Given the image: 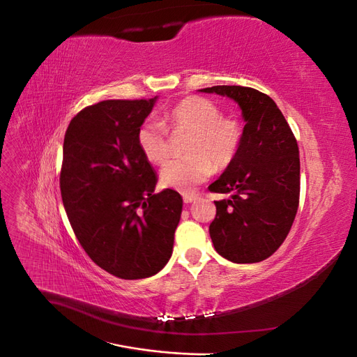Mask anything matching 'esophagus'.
<instances>
[{
	"mask_svg": "<svg viewBox=\"0 0 357 357\" xmlns=\"http://www.w3.org/2000/svg\"><path fill=\"white\" fill-rule=\"evenodd\" d=\"M197 199H198V197L193 195V193H183V201H185V204H192Z\"/></svg>",
	"mask_w": 357,
	"mask_h": 357,
	"instance_id": "1",
	"label": "esophagus"
}]
</instances>
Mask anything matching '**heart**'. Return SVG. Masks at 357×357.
I'll list each match as a JSON object with an SVG mask.
<instances>
[{"mask_svg": "<svg viewBox=\"0 0 357 357\" xmlns=\"http://www.w3.org/2000/svg\"><path fill=\"white\" fill-rule=\"evenodd\" d=\"M172 132L190 134L183 159L171 160L160 171V183L178 192H189L207 178L213 168L229 167L238 153L243 129L232 117H223L218 104L188 96L178 101L162 119ZM137 143L150 164L162 165L171 156V144L165 128L156 121L139 126Z\"/></svg>", "mask_w": 357, "mask_h": 357, "instance_id": "heart-1", "label": "heart"}]
</instances>
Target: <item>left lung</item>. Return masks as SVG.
I'll list each match as a JSON object with an SVG mask.
<instances>
[{
	"label": "left lung",
	"mask_w": 357,
	"mask_h": 357,
	"mask_svg": "<svg viewBox=\"0 0 357 357\" xmlns=\"http://www.w3.org/2000/svg\"><path fill=\"white\" fill-rule=\"evenodd\" d=\"M199 92L228 96L244 119L238 153L208 186L231 193L214 201L213 245L234 264H255L283 244L299 204V149L283 113L268 95L244 86H213Z\"/></svg>",
	"instance_id": "8db88e82"
}]
</instances>
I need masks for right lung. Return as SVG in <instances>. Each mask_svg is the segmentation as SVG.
Listing matches in <instances>:
<instances>
[{
  "instance_id": "add662e5",
  "label": "right lung",
  "mask_w": 357,
  "mask_h": 357,
  "mask_svg": "<svg viewBox=\"0 0 357 357\" xmlns=\"http://www.w3.org/2000/svg\"><path fill=\"white\" fill-rule=\"evenodd\" d=\"M156 100L86 107L63 138L59 183L71 228L96 265L125 280L167 265L183 208L178 192H155L156 174L137 143Z\"/></svg>"
}]
</instances>
